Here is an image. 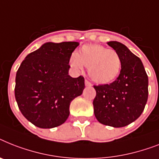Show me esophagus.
Masks as SVG:
<instances>
[{
  "mask_svg": "<svg viewBox=\"0 0 159 159\" xmlns=\"http://www.w3.org/2000/svg\"><path fill=\"white\" fill-rule=\"evenodd\" d=\"M85 86H92V84L89 82V81L86 80V81H85Z\"/></svg>",
  "mask_w": 159,
  "mask_h": 159,
  "instance_id": "1",
  "label": "esophagus"
}]
</instances>
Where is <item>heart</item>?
<instances>
[{
	"instance_id": "heart-1",
	"label": "heart",
	"mask_w": 159,
	"mask_h": 159,
	"mask_svg": "<svg viewBox=\"0 0 159 159\" xmlns=\"http://www.w3.org/2000/svg\"><path fill=\"white\" fill-rule=\"evenodd\" d=\"M71 67L81 70L82 66L88 67L89 76L96 83L107 84L119 75L122 59L114 50L97 45H85L69 59Z\"/></svg>"
}]
</instances>
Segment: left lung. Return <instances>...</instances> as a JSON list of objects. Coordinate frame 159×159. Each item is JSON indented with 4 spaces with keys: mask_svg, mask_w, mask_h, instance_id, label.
Wrapping results in <instances>:
<instances>
[{
    "mask_svg": "<svg viewBox=\"0 0 159 159\" xmlns=\"http://www.w3.org/2000/svg\"><path fill=\"white\" fill-rule=\"evenodd\" d=\"M107 44L121 56L122 68L113 82L94 86V113L102 124L122 127L135 121L144 111L149 80L140 58L125 45L116 41Z\"/></svg>",
    "mask_w": 159,
    "mask_h": 159,
    "instance_id": "8db88e82",
    "label": "left lung"
}]
</instances>
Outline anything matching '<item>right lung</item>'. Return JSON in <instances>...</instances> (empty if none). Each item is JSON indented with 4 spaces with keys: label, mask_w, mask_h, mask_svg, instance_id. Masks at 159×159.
Listing matches in <instances>:
<instances>
[{
    "label": "right lung",
    "mask_w": 159,
    "mask_h": 159,
    "mask_svg": "<svg viewBox=\"0 0 159 159\" xmlns=\"http://www.w3.org/2000/svg\"><path fill=\"white\" fill-rule=\"evenodd\" d=\"M79 42H46L28 54L15 77V95L19 110L40 128L63 124L72 100L82 94L84 77L68 75L69 59Z\"/></svg>",
    "instance_id": "1"
}]
</instances>
